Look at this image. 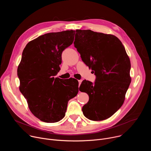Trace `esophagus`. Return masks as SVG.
<instances>
[{"instance_id": "esophagus-1", "label": "esophagus", "mask_w": 151, "mask_h": 151, "mask_svg": "<svg viewBox=\"0 0 151 151\" xmlns=\"http://www.w3.org/2000/svg\"><path fill=\"white\" fill-rule=\"evenodd\" d=\"M82 81V80H79V81H78V82H79V86H80V85H81Z\"/></svg>"}]
</instances>
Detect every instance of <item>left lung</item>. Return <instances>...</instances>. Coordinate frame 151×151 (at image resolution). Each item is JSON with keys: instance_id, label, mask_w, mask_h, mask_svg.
Listing matches in <instances>:
<instances>
[{"instance_id": "left-lung-1", "label": "left lung", "mask_w": 151, "mask_h": 151, "mask_svg": "<svg viewBox=\"0 0 151 151\" xmlns=\"http://www.w3.org/2000/svg\"><path fill=\"white\" fill-rule=\"evenodd\" d=\"M74 46L82 60L94 71V83L83 80L79 90L87 93L84 116L99 121L112 116L122 106L131 83L130 60L120 40L114 35L91 30H76Z\"/></svg>"}]
</instances>
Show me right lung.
Wrapping results in <instances>:
<instances>
[{
  "label": "right lung",
  "instance_id": "obj_1",
  "mask_svg": "<svg viewBox=\"0 0 151 151\" xmlns=\"http://www.w3.org/2000/svg\"><path fill=\"white\" fill-rule=\"evenodd\" d=\"M75 30L46 33L30 41L18 66L19 91L31 112L40 121L61 120L69 100L79 91L78 80L54 78L60 71L61 54L72 44Z\"/></svg>",
  "mask_w": 151,
  "mask_h": 151
}]
</instances>
